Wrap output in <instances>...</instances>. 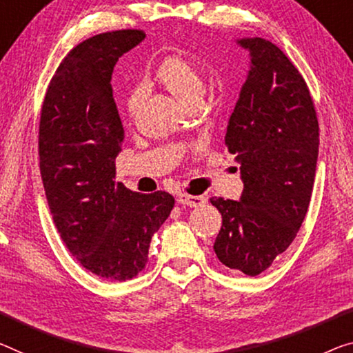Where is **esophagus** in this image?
Segmentation results:
<instances>
[{
	"instance_id": "34e87169",
	"label": "esophagus",
	"mask_w": 353,
	"mask_h": 353,
	"mask_svg": "<svg viewBox=\"0 0 353 353\" xmlns=\"http://www.w3.org/2000/svg\"><path fill=\"white\" fill-rule=\"evenodd\" d=\"M176 202L180 205H186V207H202V205L207 203V197L205 195H189L186 192H181L178 194L176 197Z\"/></svg>"
}]
</instances>
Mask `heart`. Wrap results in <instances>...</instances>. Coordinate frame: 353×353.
I'll list each match as a JSON object with an SVG mask.
<instances>
[{"label":"heart","instance_id":"1","mask_svg":"<svg viewBox=\"0 0 353 353\" xmlns=\"http://www.w3.org/2000/svg\"><path fill=\"white\" fill-rule=\"evenodd\" d=\"M156 80L176 97L183 105L192 104L194 101H200L203 94V77L199 68L188 61L186 58L170 55L162 59L156 68ZM140 102V91L134 90L128 97V112L134 115Z\"/></svg>","mask_w":353,"mask_h":353}]
</instances>
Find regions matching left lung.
<instances>
[{
	"instance_id": "8db88e82",
	"label": "left lung",
	"mask_w": 353,
	"mask_h": 353,
	"mask_svg": "<svg viewBox=\"0 0 353 353\" xmlns=\"http://www.w3.org/2000/svg\"><path fill=\"white\" fill-rule=\"evenodd\" d=\"M249 70L229 118L225 145L240 162V200L211 197L222 227L214 252L225 267L257 276L294 241L311 200L319 123L306 82L279 47L241 37Z\"/></svg>"
}]
</instances>
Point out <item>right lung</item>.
I'll list each match as a JSON object with an SVG mask.
<instances>
[{
	"label": "right lung",
	"mask_w": 353,
	"mask_h": 353,
	"mask_svg": "<svg viewBox=\"0 0 353 353\" xmlns=\"http://www.w3.org/2000/svg\"><path fill=\"white\" fill-rule=\"evenodd\" d=\"M143 39L137 30L112 31L72 48L41 112V176L53 222L82 267L110 281L145 268L151 238L175 205L169 192L140 194L113 181L124 131L112 74Z\"/></svg>",
	"instance_id": "right-lung-1"
}]
</instances>
